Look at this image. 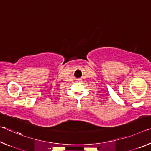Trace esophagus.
I'll use <instances>...</instances> for the list:
<instances>
[{
	"label": "esophagus",
	"instance_id": "34e87169",
	"mask_svg": "<svg viewBox=\"0 0 151 151\" xmlns=\"http://www.w3.org/2000/svg\"><path fill=\"white\" fill-rule=\"evenodd\" d=\"M78 82H80V81H81V80H78Z\"/></svg>",
	"mask_w": 151,
	"mask_h": 151
}]
</instances>
